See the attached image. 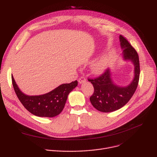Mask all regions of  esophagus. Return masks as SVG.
<instances>
[{"instance_id": "1", "label": "esophagus", "mask_w": 157, "mask_h": 157, "mask_svg": "<svg viewBox=\"0 0 157 157\" xmlns=\"http://www.w3.org/2000/svg\"><path fill=\"white\" fill-rule=\"evenodd\" d=\"M78 82L79 84H83L86 82V78L83 76H81V78H79V80H78Z\"/></svg>"}]
</instances>
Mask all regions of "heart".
Listing matches in <instances>:
<instances>
[{
  "mask_svg": "<svg viewBox=\"0 0 157 157\" xmlns=\"http://www.w3.org/2000/svg\"><path fill=\"white\" fill-rule=\"evenodd\" d=\"M115 58L116 53L114 52H110L105 53L92 63L90 66L91 71L96 75L102 73L114 61Z\"/></svg>",
  "mask_w": 157,
  "mask_h": 157,
  "instance_id": "obj_1",
  "label": "heart"
}]
</instances>
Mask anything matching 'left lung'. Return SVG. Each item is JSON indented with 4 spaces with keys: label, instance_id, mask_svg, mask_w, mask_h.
<instances>
[{
    "label": "left lung",
    "instance_id": "obj_1",
    "mask_svg": "<svg viewBox=\"0 0 157 157\" xmlns=\"http://www.w3.org/2000/svg\"><path fill=\"white\" fill-rule=\"evenodd\" d=\"M121 55L124 61H129L134 66L133 78L127 86L116 84L112 78L110 69L98 78L88 79L93 85L94 91L90 98L92 105L102 113H110L124 106L131 99L138 86L140 76L139 55L128 41L122 35L119 36Z\"/></svg>",
    "mask_w": 157,
    "mask_h": 157
}]
</instances>
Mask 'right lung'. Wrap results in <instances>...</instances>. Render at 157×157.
Wrapping results in <instances>:
<instances>
[{
  "mask_svg": "<svg viewBox=\"0 0 157 157\" xmlns=\"http://www.w3.org/2000/svg\"><path fill=\"white\" fill-rule=\"evenodd\" d=\"M12 79L15 92L25 109L36 116L44 117H53L59 114L64 109L68 94L78 86L76 80L69 84H62L48 93L29 96L20 90L13 76Z\"/></svg>",
  "mask_w": 157,
  "mask_h": 157,
  "instance_id": "right-lung-1",
  "label": "right lung"
}]
</instances>
